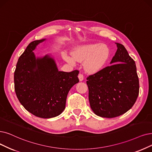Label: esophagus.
<instances>
[{"label":"esophagus","instance_id":"obj_1","mask_svg":"<svg viewBox=\"0 0 152 152\" xmlns=\"http://www.w3.org/2000/svg\"><path fill=\"white\" fill-rule=\"evenodd\" d=\"M78 78H79V80L80 81H82L83 80V78H84V77H83V74H78Z\"/></svg>","mask_w":152,"mask_h":152}]
</instances>
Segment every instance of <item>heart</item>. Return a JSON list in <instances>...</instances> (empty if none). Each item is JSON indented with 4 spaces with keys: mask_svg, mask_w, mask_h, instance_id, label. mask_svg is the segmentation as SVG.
Wrapping results in <instances>:
<instances>
[{
    "mask_svg": "<svg viewBox=\"0 0 152 152\" xmlns=\"http://www.w3.org/2000/svg\"><path fill=\"white\" fill-rule=\"evenodd\" d=\"M72 56L64 53L63 57L70 64L74 65L77 60L84 61V67L91 73L100 70L107 63L110 56V51L105 45L99 44L82 45L77 47L73 51Z\"/></svg>",
    "mask_w": 152,
    "mask_h": 152,
    "instance_id": "b5f03b06",
    "label": "heart"
}]
</instances>
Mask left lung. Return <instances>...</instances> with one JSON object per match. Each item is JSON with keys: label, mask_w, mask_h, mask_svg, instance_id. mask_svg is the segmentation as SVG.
Segmentation results:
<instances>
[{"label": "left lung", "mask_w": 152, "mask_h": 152, "mask_svg": "<svg viewBox=\"0 0 152 152\" xmlns=\"http://www.w3.org/2000/svg\"><path fill=\"white\" fill-rule=\"evenodd\" d=\"M116 44L112 65L87 78L90 107L96 115L105 118L116 117L129 110L139 94L135 62L123 45Z\"/></svg>", "instance_id": "obj_1"}]
</instances>
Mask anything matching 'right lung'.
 Masks as SVG:
<instances>
[{
    "label": "right lung",
    "instance_id": "add662e5",
    "mask_svg": "<svg viewBox=\"0 0 152 152\" xmlns=\"http://www.w3.org/2000/svg\"><path fill=\"white\" fill-rule=\"evenodd\" d=\"M44 40L30 42L20 56L14 72V88L18 100L28 112L50 118L64 111L70 89L79 82V71H58L54 60L48 56L36 58L32 51Z\"/></svg>",
    "mask_w": 152,
    "mask_h": 152
}]
</instances>
